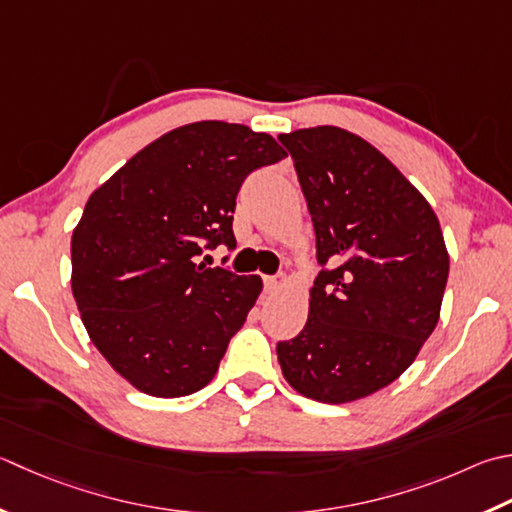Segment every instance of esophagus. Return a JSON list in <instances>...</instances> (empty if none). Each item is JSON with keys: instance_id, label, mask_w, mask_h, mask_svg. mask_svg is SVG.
Returning a JSON list of instances; mask_svg holds the SVG:
<instances>
[{"instance_id": "34e87169", "label": "esophagus", "mask_w": 512, "mask_h": 512, "mask_svg": "<svg viewBox=\"0 0 512 512\" xmlns=\"http://www.w3.org/2000/svg\"><path fill=\"white\" fill-rule=\"evenodd\" d=\"M264 284H266V290H268V293H279V290L286 288V284H288V277H286L284 273H279V275H273V277H266V279H264Z\"/></svg>"}]
</instances>
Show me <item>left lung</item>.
Instances as JSON below:
<instances>
[{"instance_id":"8db88e82","label":"left lung","mask_w":512,"mask_h":512,"mask_svg":"<svg viewBox=\"0 0 512 512\" xmlns=\"http://www.w3.org/2000/svg\"><path fill=\"white\" fill-rule=\"evenodd\" d=\"M317 237L308 319L277 344L286 382L322 404L377 393L415 362L433 333L448 279L442 226L390 159L337 126L279 135Z\"/></svg>"}]
</instances>
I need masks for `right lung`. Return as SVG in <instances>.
I'll list each match as a JSON object with an SVG mask.
<instances>
[{"label":"right lung","mask_w":512,"mask_h":512,"mask_svg":"<svg viewBox=\"0 0 512 512\" xmlns=\"http://www.w3.org/2000/svg\"><path fill=\"white\" fill-rule=\"evenodd\" d=\"M286 150L244 124L168 130L93 190L70 239V286L90 342L150 397H186L215 377L262 293L259 275L208 268L235 248L239 186Z\"/></svg>","instance_id":"obj_1"}]
</instances>
